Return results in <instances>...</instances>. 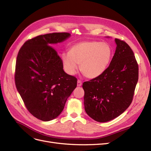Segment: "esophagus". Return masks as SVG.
Returning <instances> with one entry per match:
<instances>
[{
	"instance_id": "34e87169",
	"label": "esophagus",
	"mask_w": 151,
	"mask_h": 151,
	"mask_svg": "<svg viewBox=\"0 0 151 151\" xmlns=\"http://www.w3.org/2000/svg\"><path fill=\"white\" fill-rule=\"evenodd\" d=\"M81 85H82V82H81L80 80H78V81H77V86H78V87H80V86H81Z\"/></svg>"
}]
</instances>
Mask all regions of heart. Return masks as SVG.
<instances>
[{
	"label": "heart",
	"mask_w": 151,
	"mask_h": 151,
	"mask_svg": "<svg viewBox=\"0 0 151 151\" xmlns=\"http://www.w3.org/2000/svg\"><path fill=\"white\" fill-rule=\"evenodd\" d=\"M112 56V49L106 43L84 41L70 47L69 53L62 54V61L67 74L74 75L79 69L89 79H94L106 70Z\"/></svg>",
	"instance_id": "obj_1"
}]
</instances>
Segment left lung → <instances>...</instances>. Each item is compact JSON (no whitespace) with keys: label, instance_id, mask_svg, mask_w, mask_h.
<instances>
[{"label":"left lung","instance_id":"1","mask_svg":"<svg viewBox=\"0 0 151 151\" xmlns=\"http://www.w3.org/2000/svg\"><path fill=\"white\" fill-rule=\"evenodd\" d=\"M115 42V53L109 67L101 76L83 84L85 111L98 122L115 119L129 108L139 79L133 51L123 41L116 38Z\"/></svg>","mask_w":151,"mask_h":151}]
</instances>
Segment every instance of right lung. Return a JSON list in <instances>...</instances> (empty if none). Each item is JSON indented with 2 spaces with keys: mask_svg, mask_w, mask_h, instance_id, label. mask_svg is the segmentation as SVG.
Masks as SVG:
<instances>
[{
  "mask_svg": "<svg viewBox=\"0 0 151 151\" xmlns=\"http://www.w3.org/2000/svg\"><path fill=\"white\" fill-rule=\"evenodd\" d=\"M70 36L68 33L38 36L26 42L17 55V90L30 113L44 122L60 115L77 86V79L64 72L61 58L52 47Z\"/></svg>",
  "mask_w": 151,
  "mask_h": 151,
  "instance_id": "1",
  "label": "right lung"
}]
</instances>
